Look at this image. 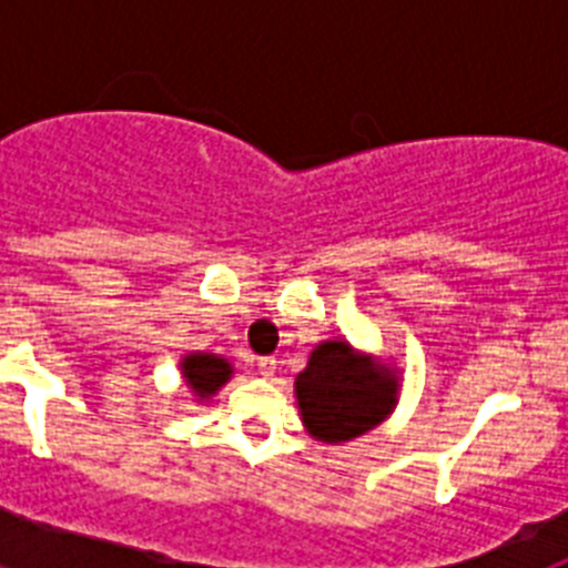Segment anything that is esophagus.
Wrapping results in <instances>:
<instances>
[{
  "mask_svg": "<svg viewBox=\"0 0 568 568\" xmlns=\"http://www.w3.org/2000/svg\"><path fill=\"white\" fill-rule=\"evenodd\" d=\"M275 364H278L275 358H258V373L270 378V375H275Z\"/></svg>",
  "mask_w": 568,
  "mask_h": 568,
  "instance_id": "esophagus-1",
  "label": "esophagus"
}]
</instances>
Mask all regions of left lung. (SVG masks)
Instances as JSON below:
<instances>
[{"label":"left lung","mask_w":568,"mask_h":568,"mask_svg":"<svg viewBox=\"0 0 568 568\" xmlns=\"http://www.w3.org/2000/svg\"><path fill=\"white\" fill-rule=\"evenodd\" d=\"M301 420L324 444L369 433L398 404V378L384 361L355 353L346 341H324L295 378Z\"/></svg>","instance_id":"8db88e82"}]
</instances>
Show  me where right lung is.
<instances>
[{"label":"right lung","mask_w":568,"mask_h":568,"mask_svg":"<svg viewBox=\"0 0 568 568\" xmlns=\"http://www.w3.org/2000/svg\"><path fill=\"white\" fill-rule=\"evenodd\" d=\"M182 375L190 389L199 395V400H207L227 384L230 375H233V366L222 355L190 353L182 358Z\"/></svg>","instance_id":"right-lung-1"}]
</instances>
